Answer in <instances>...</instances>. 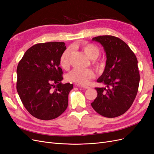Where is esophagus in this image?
Wrapping results in <instances>:
<instances>
[{
    "label": "esophagus",
    "mask_w": 154,
    "mask_h": 154,
    "mask_svg": "<svg viewBox=\"0 0 154 154\" xmlns=\"http://www.w3.org/2000/svg\"><path fill=\"white\" fill-rule=\"evenodd\" d=\"M76 85L79 87H81V88H85V89H88V88H89L90 87H88V86H86V85H80V84H76Z\"/></svg>",
    "instance_id": "esophagus-1"
}]
</instances>
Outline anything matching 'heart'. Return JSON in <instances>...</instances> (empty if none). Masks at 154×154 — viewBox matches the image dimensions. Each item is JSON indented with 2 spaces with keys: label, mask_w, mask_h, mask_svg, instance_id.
<instances>
[{
  "label": "heart",
  "mask_w": 154,
  "mask_h": 154,
  "mask_svg": "<svg viewBox=\"0 0 154 154\" xmlns=\"http://www.w3.org/2000/svg\"><path fill=\"white\" fill-rule=\"evenodd\" d=\"M80 46L85 54L92 60L93 66L97 69H101L103 66V61L97 58L100 52L99 48L94 44L88 42H83ZM71 55V51L69 49H66L61 55L60 64L63 69H66L69 67ZM94 76V72L91 69H74L68 74L67 80L70 82L85 85Z\"/></svg>",
  "instance_id": "obj_1"
}]
</instances>
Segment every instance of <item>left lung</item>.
<instances>
[{
  "instance_id": "8db88e82",
  "label": "left lung",
  "mask_w": 154,
  "mask_h": 154,
  "mask_svg": "<svg viewBox=\"0 0 154 154\" xmlns=\"http://www.w3.org/2000/svg\"><path fill=\"white\" fill-rule=\"evenodd\" d=\"M106 55L104 71L97 82L106 87H96L97 96L91 103L94 110L106 118L125 113L136 98L140 80L137 60L128 45L111 35L96 36Z\"/></svg>"
}]
</instances>
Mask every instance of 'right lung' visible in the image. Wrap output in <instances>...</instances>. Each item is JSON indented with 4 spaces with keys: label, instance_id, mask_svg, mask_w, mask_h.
<instances>
[{
    "label": "right lung",
    "instance_id": "add662e5",
    "mask_svg": "<svg viewBox=\"0 0 154 154\" xmlns=\"http://www.w3.org/2000/svg\"><path fill=\"white\" fill-rule=\"evenodd\" d=\"M64 42H51L32 45L17 66V90L26 110L35 118L51 120L58 118L68 106L73 85L63 84L59 67Z\"/></svg>",
    "mask_w": 154,
    "mask_h": 154
}]
</instances>
